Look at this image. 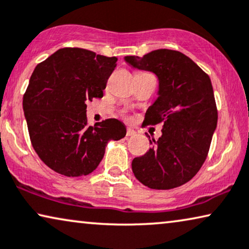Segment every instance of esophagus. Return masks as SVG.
Returning a JSON list of instances; mask_svg holds the SVG:
<instances>
[{"instance_id":"esophagus-1","label":"esophagus","mask_w":249,"mask_h":249,"mask_svg":"<svg viewBox=\"0 0 249 249\" xmlns=\"http://www.w3.org/2000/svg\"><path fill=\"white\" fill-rule=\"evenodd\" d=\"M135 135H136V131L133 130V129H130V128L127 129V137H132Z\"/></svg>"}]
</instances>
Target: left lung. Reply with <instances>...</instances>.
Masks as SVG:
<instances>
[{"mask_svg":"<svg viewBox=\"0 0 249 249\" xmlns=\"http://www.w3.org/2000/svg\"><path fill=\"white\" fill-rule=\"evenodd\" d=\"M125 60L157 75L160 96L147 110L143 124H163L161 137L158 140L151 137V148L133 158V174L154 190L185 184L207 160L217 127L218 110L210 77L178 50L157 49L142 57L127 56Z\"/></svg>","mask_w":249,"mask_h":249,"instance_id":"8db88e82","label":"left lung"}]
</instances>
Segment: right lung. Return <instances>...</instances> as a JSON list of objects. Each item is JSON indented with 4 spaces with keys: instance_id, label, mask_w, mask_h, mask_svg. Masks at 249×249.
I'll return each instance as SVG.
<instances>
[{
    "instance_id": "right-lung-1",
    "label": "right lung",
    "mask_w": 249,
    "mask_h": 249,
    "mask_svg": "<svg viewBox=\"0 0 249 249\" xmlns=\"http://www.w3.org/2000/svg\"><path fill=\"white\" fill-rule=\"evenodd\" d=\"M117 60L88 49L62 48L36 66L23 95L24 117L35 151L58 174H89L107 142L125 136L117 119L89 127L86 118V103L102 98Z\"/></svg>"
}]
</instances>
